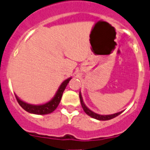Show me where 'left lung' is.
I'll use <instances>...</instances> for the list:
<instances>
[{"label": "left lung", "instance_id": "8db88e82", "mask_svg": "<svg viewBox=\"0 0 150 150\" xmlns=\"http://www.w3.org/2000/svg\"><path fill=\"white\" fill-rule=\"evenodd\" d=\"M79 97H80V101H81V106H82L83 109H84V111L85 112V113L87 115H88L89 116L92 117L93 118H96L97 120H100V121H106V120H110L112 118H115L116 116H118V115H120L122 112H120L115 113V114L113 115H98L97 113L93 112L91 110H90L87 106L84 105V102H83L82 97H81V93H79Z\"/></svg>", "mask_w": 150, "mask_h": 150}]
</instances>
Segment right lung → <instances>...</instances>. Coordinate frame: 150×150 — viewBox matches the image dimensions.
I'll list each match as a JSON object with an SVG mask.
<instances>
[{"label": "right lung", "instance_id": "1", "mask_svg": "<svg viewBox=\"0 0 150 150\" xmlns=\"http://www.w3.org/2000/svg\"><path fill=\"white\" fill-rule=\"evenodd\" d=\"M71 78H69V79H68L66 81H64L60 85V87H59V90L57 91L55 97H53V100H50V102L47 103L43 104V105L33 106V105H30V104L23 102L21 100H19L16 96V100H17V102L19 103V104L21 106V107L24 109L25 111L28 112L33 113V114L36 115L49 114V113H51L52 112L54 111L57 109V106H58L59 102H60L61 98H62V95L63 93V91H64L65 88L67 86L68 83L69 82V81L71 80Z\"/></svg>", "mask_w": 150, "mask_h": 150}]
</instances>
